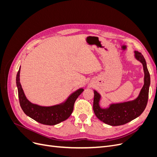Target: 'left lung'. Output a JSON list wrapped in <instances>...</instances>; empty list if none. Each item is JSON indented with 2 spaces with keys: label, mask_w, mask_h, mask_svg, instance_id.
<instances>
[{
  "label": "left lung",
  "mask_w": 157,
  "mask_h": 157,
  "mask_svg": "<svg viewBox=\"0 0 157 157\" xmlns=\"http://www.w3.org/2000/svg\"><path fill=\"white\" fill-rule=\"evenodd\" d=\"M134 56L136 59L143 65L144 72V86L136 99L124 102L111 103L108 107H101L99 104L101 96L96 90H94L93 109L95 115L101 121L110 126L126 124L138 117L146 107L151 83L150 75L144 56L136 50Z\"/></svg>",
  "instance_id": "left-lung-1"
}]
</instances>
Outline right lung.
Instances as JSON below:
<instances>
[{
	"instance_id": "1",
	"label": "right lung",
	"mask_w": 157,
	"mask_h": 157,
	"mask_svg": "<svg viewBox=\"0 0 157 157\" xmlns=\"http://www.w3.org/2000/svg\"><path fill=\"white\" fill-rule=\"evenodd\" d=\"M20 69L21 67L16 75V86L20 106L25 115L40 124L50 126L58 124L67 119L73 111L76 99L83 92V88L71 93L63 102L51 106H41L31 103L26 98L20 83Z\"/></svg>"
}]
</instances>
